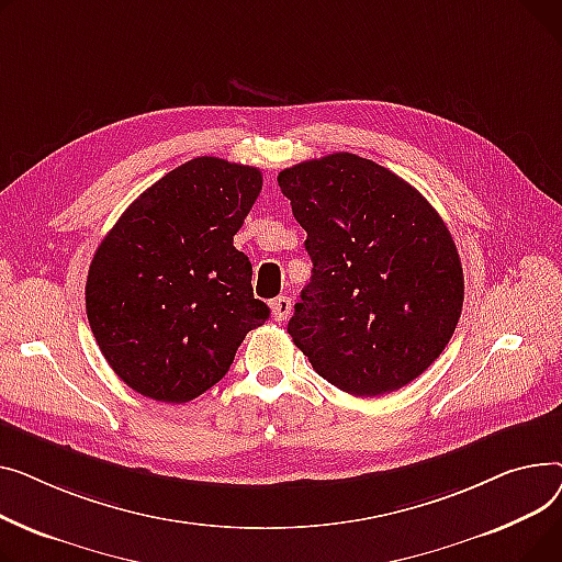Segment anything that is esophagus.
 I'll list each match as a JSON object with an SVG mask.
<instances>
[{"label":"esophagus","mask_w":562,"mask_h":562,"mask_svg":"<svg viewBox=\"0 0 562 562\" xmlns=\"http://www.w3.org/2000/svg\"><path fill=\"white\" fill-rule=\"evenodd\" d=\"M270 311H272V317H274L277 322L288 319V315H290V311H292L290 296H277V300L270 302Z\"/></svg>","instance_id":"1"}]
</instances>
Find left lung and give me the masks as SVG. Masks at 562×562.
I'll use <instances>...</instances> for the list:
<instances>
[{
    "label": "left lung",
    "mask_w": 562,
    "mask_h": 562,
    "mask_svg": "<svg viewBox=\"0 0 562 562\" xmlns=\"http://www.w3.org/2000/svg\"><path fill=\"white\" fill-rule=\"evenodd\" d=\"M277 181L313 260L288 322L292 342L356 397L408 385L445 351L463 311L447 224L402 177L349 151L292 165Z\"/></svg>",
    "instance_id": "8db88e82"
}]
</instances>
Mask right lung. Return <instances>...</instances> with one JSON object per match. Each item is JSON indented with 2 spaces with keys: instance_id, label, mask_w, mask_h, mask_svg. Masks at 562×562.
<instances>
[{
  "instance_id": "obj_1",
  "label": "right lung",
  "mask_w": 562,
  "mask_h": 562,
  "mask_svg": "<svg viewBox=\"0 0 562 562\" xmlns=\"http://www.w3.org/2000/svg\"><path fill=\"white\" fill-rule=\"evenodd\" d=\"M260 188L249 165L192 158L147 188L97 247L88 322L113 372L143 397H200L270 317L234 247Z\"/></svg>"
}]
</instances>
